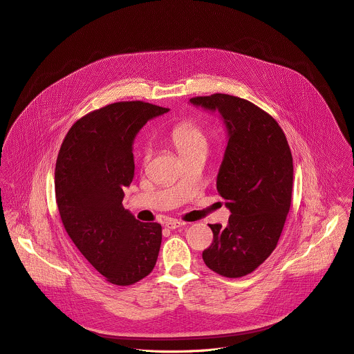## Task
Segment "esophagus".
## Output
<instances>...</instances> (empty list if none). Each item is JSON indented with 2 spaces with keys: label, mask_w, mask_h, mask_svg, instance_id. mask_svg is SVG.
I'll return each instance as SVG.
<instances>
[{
  "label": "esophagus",
  "mask_w": 354,
  "mask_h": 354,
  "mask_svg": "<svg viewBox=\"0 0 354 354\" xmlns=\"http://www.w3.org/2000/svg\"><path fill=\"white\" fill-rule=\"evenodd\" d=\"M185 223L184 222H181V221H177V219H169L166 223H165V226L167 227V229H177V227H181V226H184Z\"/></svg>",
  "instance_id": "esophagus-1"
}]
</instances>
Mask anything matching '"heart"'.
I'll use <instances>...</instances> for the list:
<instances>
[{
  "label": "heart",
  "mask_w": 354,
  "mask_h": 354,
  "mask_svg": "<svg viewBox=\"0 0 354 354\" xmlns=\"http://www.w3.org/2000/svg\"><path fill=\"white\" fill-rule=\"evenodd\" d=\"M171 142L181 158L189 156L196 152H207L208 149V136L202 128L194 122H183L177 125L171 132ZM151 156V150L147 149L145 159L149 160Z\"/></svg>",
  "instance_id": "b5f03b06"
}]
</instances>
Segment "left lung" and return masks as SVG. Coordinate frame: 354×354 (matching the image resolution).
I'll use <instances>...</instances> for the list:
<instances>
[{"instance_id": "1", "label": "left lung", "mask_w": 354, "mask_h": 354, "mask_svg": "<svg viewBox=\"0 0 354 354\" xmlns=\"http://www.w3.org/2000/svg\"><path fill=\"white\" fill-rule=\"evenodd\" d=\"M189 102L218 111L227 132L216 189L230 216L226 227L209 225L214 241L203 251V260L222 277L240 278L278 244L292 203V152L278 122L252 102L227 94Z\"/></svg>"}]
</instances>
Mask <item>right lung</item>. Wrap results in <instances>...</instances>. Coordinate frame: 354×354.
I'll list each match as a JSON object with an SVG mask.
<instances>
[{"label": "right lung", "instance_id": "1", "mask_svg": "<svg viewBox=\"0 0 354 354\" xmlns=\"http://www.w3.org/2000/svg\"><path fill=\"white\" fill-rule=\"evenodd\" d=\"M167 111L142 101L107 104L72 125L57 156L55 202L64 227L113 285L139 282L158 259L160 225L140 222L125 209L122 189L133 180L138 132Z\"/></svg>", "mask_w": 354, "mask_h": 354}]
</instances>
